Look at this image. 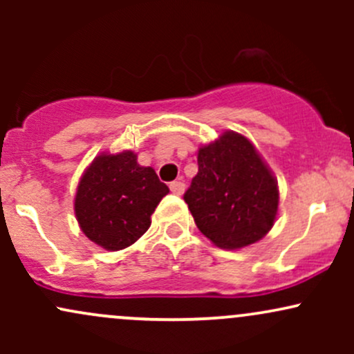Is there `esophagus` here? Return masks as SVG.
Here are the masks:
<instances>
[{
	"label": "esophagus",
	"mask_w": 354,
	"mask_h": 354,
	"mask_svg": "<svg viewBox=\"0 0 354 354\" xmlns=\"http://www.w3.org/2000/svg\"><path fill=\"white\" fill-rule=\"evenodd\" d=\"M169 189H171L173 194H178V196H181V194L185 193V183H183V181H173L171 185H169Z\"/></svg>",
	"instance_id": "1"
}]
</instances>
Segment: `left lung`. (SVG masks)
Wrapping results in <instances>:
<instances>
[{
  "mask_svg": "<svg viewBox=\"0 0 354 354\" xmlns=\"http://www.w3.org/2000/svg\"><path fill=\"white\" fill-rule=\"evenodd\" d=\"M194 223L225 250L259 241L278 213V183L248 138L226 131L198 153V174L185 193Z\"/></svg>",
  "mask_w": 354,
  "mask_h": 354,
  "instance_id": "obj_1",
  "label": "left lung"
}]
</instances>
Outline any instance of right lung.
Returning a JSON list of instances; mask_svg holds the SVG:
<instances>
[{"mask_svg": "<svg viewBox=\"0 0 354 354\" xmlns=\"http://www.w3.org/2000/svg\"><path fill=\"white\" fill-rule=\"evenodd\" d=\"M169 193L153 168L136 154L103 153L81 176L75 198L80 228L108 251L128 248L146 233L158 203Z\"/></svg>", "mask_w": 354, "mask_h": 354, "instance_id": "1", "label": "right lung"}]
</instances>
